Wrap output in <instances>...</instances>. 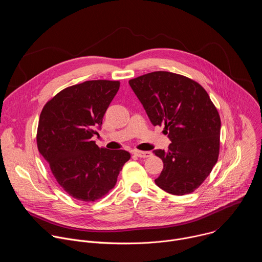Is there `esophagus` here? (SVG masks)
Wrapping results in <instances>:
<instances>
[{
  "mask_svg": "<svg viewBox=\"0 0 262 262\" xmlns=\"http://www.w3.org/2000/svg\"><path fill=\"white\" fill-rule=\"evenodd\" d=\"M134 155L136 156V157H138V158H149V157H151V152L150 151H141V150H134Z\"/></svg>",
  "mask_w": 262,
  "mask_h": 262,
  "instance_id": "34e87169",
  "label": "esophagus"
}]
</instances>
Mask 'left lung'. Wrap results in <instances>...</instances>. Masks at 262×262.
Listing matches in <instances>:
<instances>
[{"label": "left lung", "mask_w": 262, "mask_h": 262, "mask_svg": "<svg viewBox=\"0 0 262 262\" xmlns=\"http://www.w3.org/2000/svg\"><path fill=\"white\" fill-rule=\"evenodd\" d=\"M151 123L165 125L171 144L157 149L164 169L155 180L165 192L182 196L202 184L217 162L221 119L205 89L197 82L168 71L129 80Z\"/></svg>", "instance_id": "8db88e82"}]
</instances>
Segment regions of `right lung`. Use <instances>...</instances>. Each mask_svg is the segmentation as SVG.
<instances>
[{"label":"right lung","instance_id":"1","mask_svg":"<svg viewBox=\"0 0 262 262\" xmlns=\"http://www.w3.org/2000/svg\"><path fill=\"white\" fill-rule=\"evenodd\" d=\"M118 81L96 80L67 87L43 106L37 147L61 188L77 200L94 202L114 188L130 159L125 150H108L92 141Z\"/></svg>","mask_w":262,"mask_h":262}]
</instances>
